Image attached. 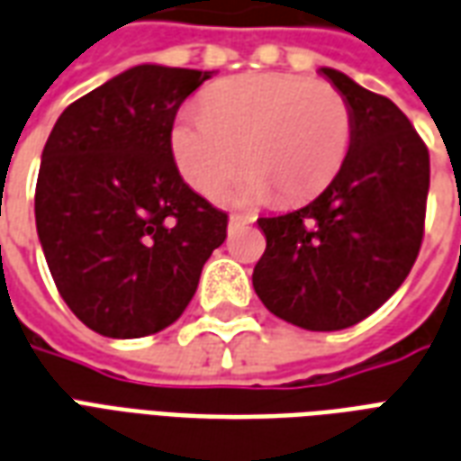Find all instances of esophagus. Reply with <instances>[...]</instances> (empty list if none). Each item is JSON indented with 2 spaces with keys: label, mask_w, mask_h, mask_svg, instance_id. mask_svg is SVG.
<instances>
[{
  "label": "esophagus",
  "mask_w": 461,
  "mask_h": 461,
  "mask_svg": "<svg viewBox=\"0 0 461 461\" xmlns=\"http://www.w3.org/2000/svg\"><path fill=\"white\" fill-rule=\"evenodd\" d=\"M248 223H255V216H238V213H233V216L228 218V230H235V228L248 226Z\"/></svg>",
  "instance_id": "34e87169"
}]
</instances>
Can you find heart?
I'll use <instances>...</instances> for the list:
<instances>
[{"mask_svg": "<svg viewBox=\"0 0 461 461\" xmlns=\"http://www.w3.org/2000/svg\"><path fill=\"white\" fill-rule=\"evenodd\" d=\"M354 140V113L321 80L250 73L211 90L201 110H181L171 127V154L181 176L213 196L235 171L250 169L223 201L275 196L294 206L327 189Z\"/></svg>", "mask_w": 461, "mask_h": 461, "instance_id": "1", "label": "heart"}]
</instances>
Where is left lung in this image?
I'll list each match as a JSON object with an SVG mask.
<instances>
[{"instance_id":"obj_1","label":"left lung","mask_w":461,"mask_h":461,"mask_svg":"<svg viewBox=\"0 0 461 461\" xmlns=\"http://www.w3.org/2000/svg\"><path fill=\"white\" fill-rule=\"evenodd\" d=\"M319 73L351 105V149L312 203L258 218L267 248L255 265L253 287L275 317L309 331H339L373 314L415 265L429 154L393 100L341 70Z\"/></svg>"}]
</instances>
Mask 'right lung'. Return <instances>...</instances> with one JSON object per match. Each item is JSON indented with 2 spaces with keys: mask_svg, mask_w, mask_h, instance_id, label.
Instances as JSON below:
<instances>
[{
  "mask_svg": "<svg viewBox=\"0 0 461 461\" xmlns=\"http://www.w3.org/2000/svg\"><path fill=\"white\" fill-rule=\"evenodd\" d=\"M213 70L142 63L68 105L43 147L36 230L70 312L140 339L189 307L228 216L181 179L176 110Z\"/></svg>",
  "mask_w": 461,
  "mask_h": 461,
  "instance_id": "right-lung-1",
  "label": "right lung"
}]
</instances>
